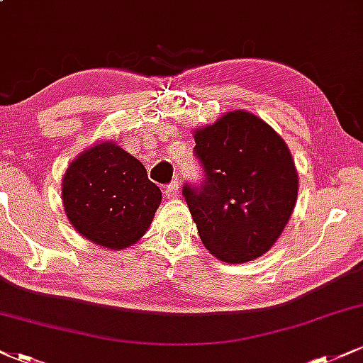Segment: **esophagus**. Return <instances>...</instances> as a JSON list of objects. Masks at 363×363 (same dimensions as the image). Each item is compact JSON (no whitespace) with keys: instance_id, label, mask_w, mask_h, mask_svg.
I'll use <instances>...</instances> for the list:
<instances>
[{"instance_id":"1","label":"esophagus","mask_w":363,"mask_h":363,"mask_svg":"<svg viewBox=\"0 0 363 363\" xmlns=\"http://www.w3.org/2000/svg\"><path fill=\"white\" fill-rule=\"evenodd\" d=\"M164 193H165V198H169V199L177 198V196H179V184H177V182H172V184L165 186Z\"/></svg>"}]
</instances>
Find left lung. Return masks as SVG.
I'll use <instances>...</instances> for the list:
<instances>
[{"label":"left lung","mask_w":363,"mask_h":363,"mask_svg":"<svg viewBox=\"0 0 363 363\" xmlns=\"http://www.w3.org/2000/svg\"><path fill=\"white\" fill-rule=\"evenodd\" d=\"M201 186H184L201 242L216 259L240 264L273 247L294 213L298 174L286 143L256 114L230 111L194 129Z\"/></svg>","instance_id":"left-lung-1"}]
</instances>
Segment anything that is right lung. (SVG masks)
Listing matches in <instances>:
<instances>
[{
	"mask_svg": "<svg viewBox=\"0 0 363 363\" xmlns=\"http://www.w3.org/2000/svg\"><path fill=\"white\" fill-rule=\"evenodd\" d=\"M61 198L78 234L104 249L119 251L145 235L162 193L138 158L116 141L104 140L68 165Z\"/></svg>",
	"mask_w": 363,
	"mask_h": 363,
	"instance_id": "right-lung-1",
	"label": "right lung"
}]
</instances>
